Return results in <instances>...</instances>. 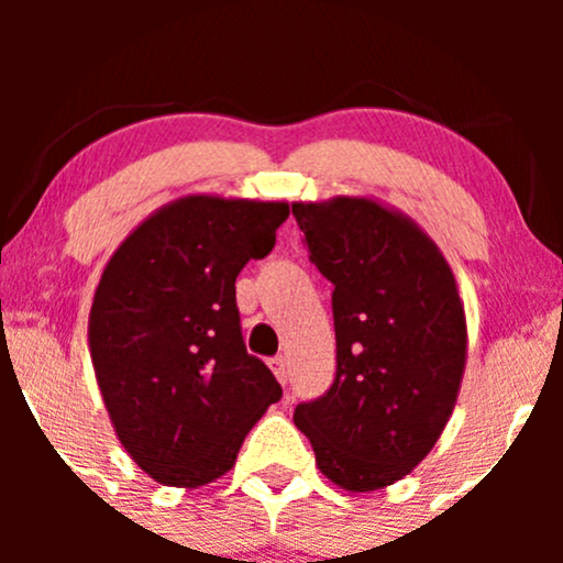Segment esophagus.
<instances>
[{
	"label": "esophagus",
	"mask_w": 563,
	"mask_h": 563,
	"mask_svg": "<svg viewBox=\"0 0 563 563\" xmlns=\"http://www.w3.org/2000/svg\"><path fill=\"white\" fill-rule=\"evenodd\" d=\"M269 367H273L275 378L280 380L283 386H286V380H288V367H286V360H283V357H273V360H269Z\"/></svg>",
	"instance_id": "1"
}]
</instances>
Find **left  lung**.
<instances>
[{
  "label": "left lung",
  "instance_id": "obj_1",
  "mask_svg": "<svg viewBox=\"0 0 563 563\" xmlns=\"http://www.w3.org/2000/svg\"><path fill=\"white\" fill-rule=\"evenodd\" d=\"M309 260L333 283L335 380L294 423L346 493L405 479L442 437L466 371L452 267L426 232L367 196L290 203Z\"/></svg>",
  "mask_w": 563,
  "mask_h": 563
}]
</instances>
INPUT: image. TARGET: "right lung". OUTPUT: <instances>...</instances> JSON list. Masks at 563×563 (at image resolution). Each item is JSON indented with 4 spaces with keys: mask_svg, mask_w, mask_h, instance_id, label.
<instances>
[{
    "mask_svg": "<svg viewBox=\"0 0 563 563\" xmlns=\"http://www.w3.org/2000/svg\"><path fill=\"white\" fill-rule=\"evenodd\" d=\"M288 214L286 200L192 192L142 219L102 269L89 309L95 378L119 442L158 484L217 482L283 397L245 352L235 277L273 251Z\"/></svg>",
    "mask_w": 563,
    "mask_h": 563,
    "instance_id": "right-lung-1",
    "label": "right lung"
}]
</instances>
